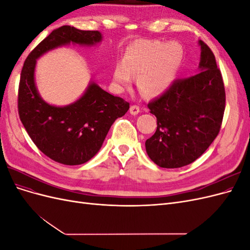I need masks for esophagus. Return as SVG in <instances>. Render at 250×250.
<instances>
[{"mask_svg":"<svg viewBox=\"0 0 250 250\" xmlns=\"http://www.w3.org/2000/svg\"><path fill=\"white\" fill-rule=\"evenodd\" d=\"M129 111H130L131 115L135 116V115H138V113L140 112V107L138 106V105H131L130 108H129Z\"/></svg>","mask_w":250,"mask_h":250,"instance_id":"obj_1","label":"esophagus"}]
</instances>
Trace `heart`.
<instances>
[{"label":"heart","instance_id":"b5f03b06","mask_svg":"<svg viewBox=\"0 0 250 250\" xmlns=\"http://www.w3.org/2000/svg\"><path fill=\"white\" fill-rule=\"evenodd\" d=\"M184 59L183 47L177 42H139L128 49L124 63H118L113 79L128 84L132 76H140L139 87L149 96L160 95L175 79Z\"/></svg>","mask_w":250,"mask_h":250}]
</instances>
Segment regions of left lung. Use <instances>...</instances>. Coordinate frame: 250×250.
Segmentation results:
<instances>
[{"label":"left lung","instance_id":"8db88e82","mask_svg":"<svg viewBox=\"0 0 250 250\" xmlns=\"http://www.w3.org/2000/svg\"><path fill=\"white\" fill-rule=\"evenodd\" d=\"M198 74L178 78L147 106L157 128L146 151L162 168L174 169L200 157L218 135L225 110V88L213 51L199 42Z\"/></svg>","mask_w":250,"mask_h":250}]
</instances>
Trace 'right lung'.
I'll use <instances>...</instances> for the list:
<instances>
[{"label": "right lung", "mask_w": 250, "mask_h": 250, "mask_svg": "<svg viewBox=\"0 0 250 250\" xmlns=\"http://www.w3.org/2000/svg\"><path fill=\"white\" fill-rule=\"evenodd\" d=\"M102 39L99 31H83L62 26L31 51L21 72L18 94L19 116L29 137L42 152L56 163L75 166L92 158L112 123L129 109V103L92 83L78 101L56 107L42 100L34 84L36 58L62 44H93Z\"/></svg>", "instance_id": "1"}]
</instances>
